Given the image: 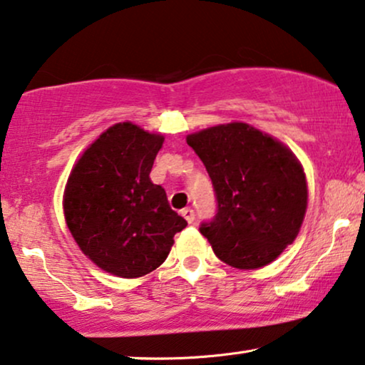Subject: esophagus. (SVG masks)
<instances>
[{
    "label": "esophagus",
    "instance_id": "34e87169",
    "mask_svg": "<svg viewBox=\"0 0 365 365\" xmlns=\"http://www.w3.org/2000/svg\"><path fill=\"white\" fill-rule=\"evenodd\" d=\"M182 215H183V218H185L188 223H193V220H195V210H193V208H190V207L183 208Z\"/></svg>",
    "mask_w": 365,
    "mask_h": 365
}]
</instances>
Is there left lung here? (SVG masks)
<instances>
[{
    "label": "left lung",
    "instance_id": "obj_1",
    "mask_svg": "<svg viewBox=\"0 0 365 365\" xmlns=\"http://www.w3.org/2000/svg\"><path fill=\"white\" fill-rule=\"evenodd\" d=\"M205 165L217 213L200 232L222 262L252 270L292 244L307 210V180L297 157L270 135L233 121L187 137Z\"/></svg>",
    "mask_w": 365,
    "mask_h": 365
}]
</instances>
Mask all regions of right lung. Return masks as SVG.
Masks as SVG:
<instances>
[{"label": "right lung", "mask_w": 365, "mask_h": 365, "mask_svg": "<svg viewBox=\"0 0 365 365\" xmlns=\"http://www.w3.org/2000/svg\"><path fill=\"white\" fill-rule=\"evenodd\" d=\"M163 137L123 121L81 155L68 178L63 210L81 252L123 279L147 275L165 262L187 220L150 180Z\"/></svg>", "instance_id": "obj_1"}]
</instances>
